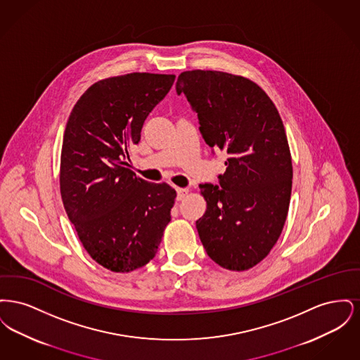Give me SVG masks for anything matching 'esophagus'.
<instances>
[{
  "label": "esophagus",
  "mask_w": 360,
  "mask_h": 360,
  "mask_svg": "<svg viewBox=\"0 0 360 360\" xmlns=\"http://www.w3.org/2000/svg\"><path fill=\"white\" fill-rule=\"evenodd\" d=\"M176 193H178V197H176V200L178 201H182L186 195H188V188H176Z\"/></svg>",
  "instance_id": "34e87169"
}]
</instances>
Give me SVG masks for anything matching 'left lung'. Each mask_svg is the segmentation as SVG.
Masks as SVG:
<instances>
[{"instance_id":"obj_1","label":"left lung","mask_w":360,"mask_h":360,"mask_svg":"<svg viewBox=\"0 0 360 360\" xmlns=\"http://www.w3.org/2000/svg\"><path fill=\"white\" fill-rule=\"evenodd\" d=\"M175 87L197 113L206 144L228 156L219 186L200 185V239L219 266L248 270L269 255L288 217L292 166L283 122L264 90L240 75L184 71Z\"/></svg>"}]
</instances>
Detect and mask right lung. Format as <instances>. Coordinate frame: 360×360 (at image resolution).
Listing matches in <instances>:
<instances>
[{
    "label": "right lung",
    "instance_id": "obj_1",
    "mask_svg": "<svg viewBox=\"0 0 360 360\" xmlns=\"http://www.w3.org/2000/svg\"><path fill=\"white\" fill-rule=\"evenodd\" d=\"M175 75L131 72L90 86L74 105L60 154V195L87 254L115 273L154 259L176 197L129 170L128 148Z\"/></svg>",
    "mask_w": 360,
    "mask_h": 360
}]
</instances>
